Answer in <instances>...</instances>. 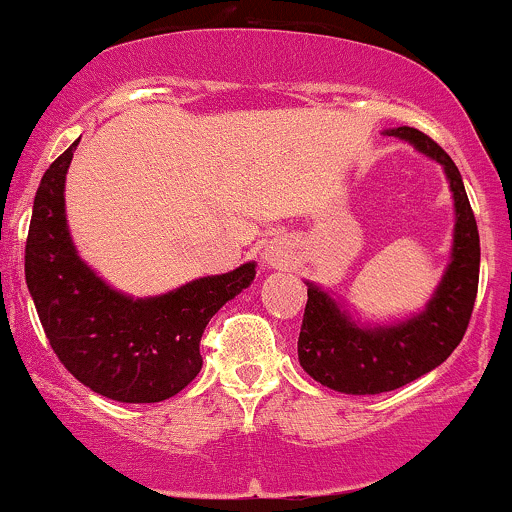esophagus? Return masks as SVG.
Wrapping results in <instances>:
<instances>
[{
    "label": "esophagus",
    "mask_w": 512,
    "mask_h": 512,
    "mask_svg": "<svg viewBox=\"0 0 512 512\" xmlns=\"http://www.w3.org/2000/svg\"><path fill=\"white\" fill-rule=\"evenodd\" d=\"M262 262H264V267H269V269L286 267V264H288V250H283L281 245H269V248L264 250Z\"/></svg>",
    "instance_id": "1"
}]
</instances>
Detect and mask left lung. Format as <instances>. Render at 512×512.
Masks as SVG:
<instances>
[{
    "mask_svg": "<svg viewBox=\"0 0 512 512\" xmlns=\"http://www.w3.org/2000/svg\"><path fill=\"white\" fill-rule=\"evenodd\" d=\"M386 133L415 145L446 171L455 202L453 250L427 307L398 324H357L346 307L307 281L298 336L300 367L322 386L353 396L400 389L439 367L463 341L479 286V231L458 166L417 128L400 126Z\"/></svg>",
    "mask_w": 512,
    "mask_h": 512,
    "instance_id": "8db88e82",
    "label": "left lung"
}]
</instances>
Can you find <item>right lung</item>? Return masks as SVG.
Instances as JSON below:
<instances>
[{
    "label": "right lung",
    "instance_id": "obj_1",
    "mask_svg": "<svg viewBox=\"0 0 512 512\" xmlns=\"http://www.w3.org/2000/svg\"><path fill=\"white\" fill-rule=\"evenodd\" d=\"M73 143L42 176L26 240V283L49 346L80 384L119 403H159L202 369L200 338L221 305L248 288L255 262L157 295L114 291L78 257L64 183Z\"/></svg>",
    "mask_w": 512,
    "mask_h": 512
}]
</instances>
